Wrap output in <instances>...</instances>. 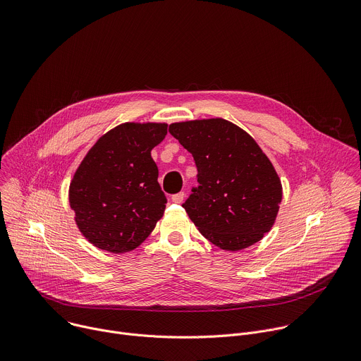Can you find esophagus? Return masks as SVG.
I'll return each instance as SVG.
<instances>
[{
  "instance_id": "obj_1",
  "label": "esophagus",
  "mask_w": 361,
  "mask_h": 361,
  "mask_svg": "<svg viewBox=\"0 0 361 361\" xmlns=\"http://www.w3.org/2000/svg\"><path fill=\"white\" fill-rule=\"evenodd\" d=\"M184 198H185V194H184L183 191H181V192H177V194H174V195L171 197L173 202H177V204L183 202V201H184Z\"/></svg>"
}]
</instances>
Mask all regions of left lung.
<instances>
[{
  "mask_svg": "<svg viewBox=\"0 0 361 361\" xmlns=\"http://www.w3.org/2000/svg\"><path fill=\"white\" fill-rule=\"evenodd\" d=\"M169 131L197 166L198 187L183 207L198 231L227 251L260 241L276 221L283 188L259 144L223 118L173 123Z\"/></svg>",
  "mask_w": 361,
  "mask_h": 361,
  "instance_id": "1",
  "label": "left lung"
}]
</instances>
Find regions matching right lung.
I'll list each match as a JSON object with an SVG mask.
<instances>
[{
	"instance_id": "obj_1",
	"label": "right lung",
	"mask_w": 361,
	"mask_h": 361,
	"mask_svg": "<svg viewBox=\"0 0 361 361\" xmlns=\"http://www.w3.org/2000/svg\"><path fill=\"white\" fill-rule=\"evenodd\" d=\"M167 135L164 123H124L91 147L68 191L81 234L97 248L138 247L163 217L167 198L151 149Z\"/></svg>"
}]
</instances>
